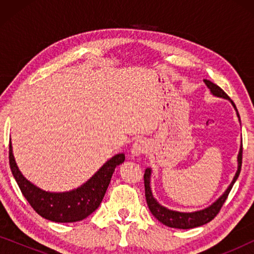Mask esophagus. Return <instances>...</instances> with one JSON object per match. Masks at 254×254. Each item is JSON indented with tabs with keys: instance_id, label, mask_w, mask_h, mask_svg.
I'll return each mask as SVG.
<instances>
[{
	"instance_id": "34e87169",
	"label": "esophagus",
	"mask_w": 254,
	"mask_h": 254,
	"mask_svg": "<svg viewBox=\"0 0 254 254\" xmlns=\"http://www.w3.org/2000/svg\"><path fill=\"white\" fill-rule=\"evenodd\" d=\"M147 148H148V144L147 142L144 140H136L133 143V147H131V155L134 156V157H140L142 154H144L145 151H147Z\"/></svg>"
}]
</instances>
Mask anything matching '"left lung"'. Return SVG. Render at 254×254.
<instances>
[{
  "label": "left lung",
  "instance_id": "1",
  "mask_svg": "<svg viewBox=\"0 0 254 254\" xmlns=\"http://www.w3.org/2000/svg\"><path fill=\"white\" fill-rule=\"evenodd\" d=\"M203 82L206 83L207 88L210 90V93L215 97H218V98H224L228 99L229 102L232 104V106L235 107L236 113H237L238 120L241 123V118H239V113L237 109H236V105L234 102L229 98V96L225 93L223 90H222L220 86L215 84V83L208 81V79H203ZM242 152H243V147H242V141H241V148H239L238 156H237V171H236L234 179L230 183V185L228 186V189L224 190V193L218 197L217 200H215L210 206H208L203 209L190 211V213H185V211H178V210H172L169 209L164 206H162L161 203L158 202L157 200L155 199L154 195H152V190L150 187V180H151V168H147L144 171V187H145V200H147L148 207L150 209L151 214L157 218V220L163 223L164 225H168L170 228H177V229H192L200 227V225H203L210 222L213 218L216 216L220 211L221 207L223 206V203L227 200V197L230 193V190L234 186V184L237 180L239 173H241L242 169Z\"/></svg>",
  "mask_w": 254,
  "mask_h": 254
}]
</instances>
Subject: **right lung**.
Listing matches in <instances>:
<instances>
[{
  "mask_svg": "<svg viewBox=\"0 0 254 254\" xmlns=\"http://www.w3.org/2000/svg\"><path fill=\"white\" fill-rule=\"evenodd\" d=\"M124 161L125 154L114 155L77 189L67 192H50L41 190L23 176L13 157L11 142L9 145L10 169L23 195L41 217L58 223L82 221L92 214L105 195L114 170Z\"/></svg>",
  "mask_w": 254,
  "mask_h": 254,
  "instance_id": "1",
  "label": "right lung"
}]
</instances>
